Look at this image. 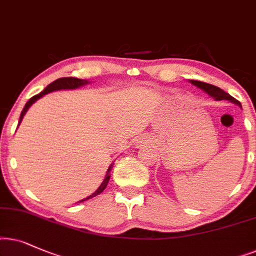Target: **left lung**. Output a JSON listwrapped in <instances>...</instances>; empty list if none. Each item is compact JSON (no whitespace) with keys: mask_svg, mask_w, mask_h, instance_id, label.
Returning <instances> with one entry per match:
<instances>
[{"mask_svg":"<svg viewBox=\"0 0 256 256\" xmlns=\"http://www.w3.org/2000/svg\"><path fill=\"white\" fill-rule=\"evenodd\" d=\"M190 84L196 85V88H202L204 92H206L208 96H210L212 98H214L216 100H228L230 102V103H234L236 105H239L241 108V104L239 100H235L234 97H232L230 94L224 92V90H221L220 88L216 86V85H212V84H208V83H204V82H199V80H190Z\"/></svg>","mask_w":256,"mask_h":256,"instance_id":"obj_1","label":"left lung"}]
</instances>
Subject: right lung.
<instances>
[{
	"instance_id": "1",
	"label": "right lung",
	"mask_w": 256,
	"mask_h": 256,
	"mask_svg": "<svg viewBox=\"0 0 256 256\" xmlns=\"http://www.w3.org/2000/svg\"><path fill=\"white\" fill-rule=\"evenodd\" d=\"M88 83H90V82L86 80H80V78H74V77H63V78H58V80H54L52 83H50L46 88H44L42 92H40L38 94H36V96L32 97L28 102H26V106L23 108L22 114H21V116H20L18 126H20V124H21L22 119H23V117H24V114H26V111L29 110V108L32 106V105L34 103H35V102H36L37 100H40V98H42V97L44 96V94H49V92H54V91H58V90H74V88H80V86H84V85H86V84H88ZM111 168H112V164L110 165V168H108L106 176H105V179L103 180V182L100 184V186L98 187V188H97L96 190H94V192L92 194H90V196H88L84 198L83 200H80V202H85V200L91 199V198L96 196H98V194H100L102 192H103V190H105V187L108 186V180H110V176H110Z\"/></svg>"
}]
</instances>
